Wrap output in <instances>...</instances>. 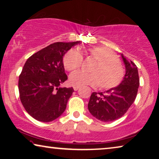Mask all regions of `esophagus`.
Returning <instances> with one entry per match:
<instances>
[{
    "label": "esophagus",
    "instance_id": "1",
    "mask_svg": "<svg viewBox=\"0 0 159 159\" xmlns=\"http://www.w3.org/2000/svg\"><path fill=\"white\" fill-rule=\"evenodd\" d=\"M73 88H74V90H75V91H77V90H79L80 87H77V86H74V87H73Z\"/></svg>",
    "mask_w": 159,
    "mask_h": 159
}]
</instances>
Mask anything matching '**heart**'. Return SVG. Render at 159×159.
<instances>
[{
	"label": "heart",
	"mask_w": 159,
	"mask_h": 159,
	"mask_svg": "<svg viewBox=\"0 0 159 159\" xmlns=\"http://www.w3.org/2000/svg\"><path fill=\"white\" fill-rule=\"evenodd\" d=\"M87 53L98 61L97 64L90 69V74L82 71L71 74L69 77L71 84L77 87L99 85L103 90H111L121 83L125 77V70L111 50L103 46H96L87 50ZM82 61L83 56L77 49L69 50L63 58L64 68L68 71L79 69Z\"/></svg>",
	"instance_id": "obj_1"
}]
</instances>
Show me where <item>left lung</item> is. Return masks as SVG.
Segmentation results:
<instances>
[{
    "label": "left lung",
    "mask_w": 159,
    "mask_h": 159,
    "mask_svg": "<svg viewBox=\"0 0 159 159\" xmlns=\"http://www.w3.org/2000/svg\"><path fill=\"white\" fill-rule=\"evenodd\" d=\"M126 74L118 87L106 93H93L88 103V110L97 119L106 122L116 120L125 115L136 98L140 85L138 67L132 61L126 59Z\"/></svg>",
    "instance_id": "obj_1"
}]
</instances>
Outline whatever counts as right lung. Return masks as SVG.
<instances>
[{
    "label": "right lung",
    "mask_w": 159,
    "mask_h": 159,
    "mask_svg": "<svg viewBox=\"0 0 159 159\" xmlns=\"http://www.w3.org/2000/svg\"><path fill=\"white\" fill-rule=\"evenodd\" d=\"M79 43H54L32 55L24 65L19 79V97L36 120L51 121L66 109L74 89L60 87L68 79L63 56Z\"/></svg>",
    "instance_id": "right-lung-1"
}]
</instances>
